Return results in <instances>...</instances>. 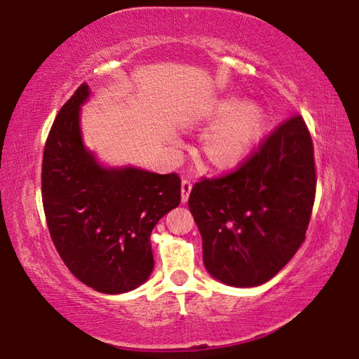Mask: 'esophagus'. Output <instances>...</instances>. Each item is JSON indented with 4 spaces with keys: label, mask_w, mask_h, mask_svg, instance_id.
<instances>
[{
    "label": "esophagus",
    "mask_w": 359,
    "mask_h": 359,
    "mask_svg": "<svg viewBox=\"0 0 359 359\" xmlns=\"http://www.w3.org/2000/svg\"><path fill=\"white\" fill-rule=\"evenodd\" d=\"M191 182L188 179L182 180V203H187L188 198H190V191H191Z\"/></svg>",
    "instance_id": "esophagus-1"
}]
</instances>
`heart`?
<instances>
[{"mask_svg":"<svg viewBox=\"0 0 359 359\" xmlns=\"http://www.w3.org/2000/svg\"><path fill=\"white\" fill-rule=\"evenodd\" d=\"M201 121L214 125L203 137V154L212 166L229 169L245 161L266 130V114L257 102L223 98L212 102Z\"/></svg>","mask_w":359,"mask_h":359,"instance_id":"obj_1","label":"heart"}]
</instances>
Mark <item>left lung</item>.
Returning <instances> with one entry per match:
<instances>
[{"label":"left lung","mask_w":359,"mask_h":359,"mask_svg":"<svg viewBox=\"0 0 359 359\" xmlns=\"http://www.w3.org/2000/svg\"><path fill=\"white\" fill-rule=\"evenodd\" d=\"M315 190L313 142L299 114L277 125L234 171L196 182L188 208L209 274L233 287L271 280L306 241Z\"/></svg>","instance_id":"1"}]
</instances>
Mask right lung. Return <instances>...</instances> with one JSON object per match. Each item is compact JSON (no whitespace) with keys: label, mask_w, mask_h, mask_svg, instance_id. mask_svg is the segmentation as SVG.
Returning a JSON list of instances; mask_svg holds the SVG:
<instances>
[{"label":"right lung","mask_w":359,"mask_h":359,"mask_svg":"<svg viewBox=\"0 0 359 359\" xmlns=\"http://www.w3.org/2000/svg\"><path fill=\"white\" fill-rule=\"evenodd\" d=\"M82 83L60 109L42 156L41 191L48 233L71 274L106 294L126 293L154 269L150 233L180 203L179 174L104 169L85 150Z\"/></svg>","instance_id":"obj_1"}]
</instances>
